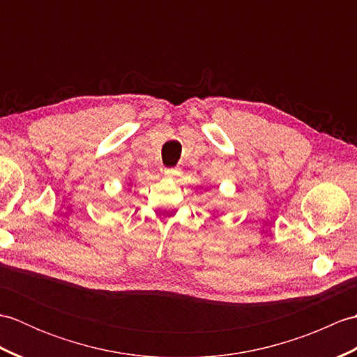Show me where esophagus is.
<instances>
[{
	"mask_svg": "<svg viewBox=\"0 0 357 357\" xmlns=\"http://www.w3.org/2000/svg\"><path fill=\"white\" fill-rule=\"evenodd\" d=\"M164 173L167 176H174V174H178V169H164Z\"/></svg>",
	"mask_w": 357,
	"mask_h": 357,
	"instance_id": "esophagus-1",
	"label": "esophagus"
}]
</instances>
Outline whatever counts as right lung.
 Returning a JSON list of instances; mask_svg holds the SVG:
<instances>
[{"instance_id":"right-lung-1","label":"right lung","mask_w":357,"mask_h":357,"mask_svg":"<svg viewBox=\"0 0 357 357\" xmlns=\"http://www.w3.org/2000/svg\"><path fill=\"white\" fill-rule=\"evenodd\" d=\"M128 185H130V184H128Z\"/></svg>"}]
</instances>
